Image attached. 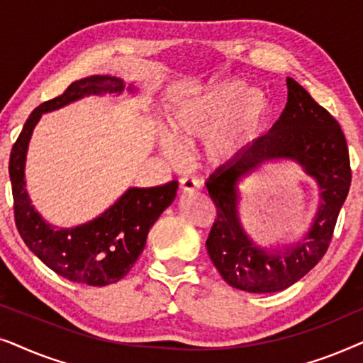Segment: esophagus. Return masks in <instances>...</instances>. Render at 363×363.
<instances>
[{
    "instance_id": "obj_1",
    "label": "esophagus",
    "mask_w": 363,
    "mask_h": 363,
    "mask_svg": "<svg viewBox=\"0 0 363 363\" xmlns=\"http://www.w3.org/2000/svg\"><path fill=\"white\" fill-rule=\"evenodd\" d=\"M198 188H200V182L195 180V178H190V177H185L180 180V190L183 193H191V191H196Z\"/></svg>"
}]
</instances>
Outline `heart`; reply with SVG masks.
I'll return each mask as SVG.
<instances>
[{"label":"heart","mask_w":363,"mask_h":363,"mask_svg":"<svg viewBox=\"0 0 363 363\" xmlns=\"http://www.w3.org/2000/svg\"><path fill=\"white\" fill-rule=\"evenodd\" d=\"M264 108V94L257 89L246 91L241 81L218 82L175 108L172 135L182 143H195L210 135L205 148L208 160L223 163L246 145ZM162 145L172 160L182 158V148L172 138H163Z\"/></svg>","instance_id":"obj_1"}]
</instances>
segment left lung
<instances>
[{
  "label": "left lung",
  "instance_id": "1",
  "mask_svg": "<svg viewBox=\"0 0 363 363\" xmlns=\"http://www.w3.org/2000/svg\"><path fill=\"white\" fill-rule=\"evenodd\" d=\"M286 84V107L271 130L206 182L218 213L206 240L208 255L228 284L256 294L286 289L324 257L352 182L349 147L339 122L294 79L287 77ZM274 157L302 164L320 183L323 203L310 233L299 243L271 253L252 245L242 231L237 203L242 178Z\"/></svg>",
  "mask_w": 363,
  "mask_h": 363
}]
</instances>
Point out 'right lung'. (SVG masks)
Returning <instances> with one entry per match:
<instances>
[{"mask_svg":"<svg viewBox=\"0 0 363 363\" xmlns=\"http://www.w3.org/2000/svg\"><path fill=\"white\" fill-rule=\"evenodd\" d=\"M122 89L121 79L111 76L72 82L61 96L34 108L9 155L13 210L19 235L49 269L79 284L107 286L121 281L132 269L145 247L153 223L175 200L178 182L155 188H130L116 205L87 225L54 230L34 211L24 188L26 148L41 113L56 111L89 94L121 92Z\"/></svg>","mask_w":363,"mask_h":363,"instance_id":"right-lung-1","label":"right lung"}]
</instances>
